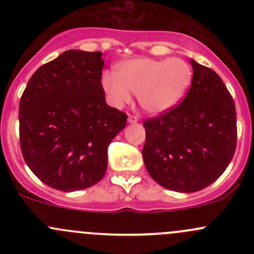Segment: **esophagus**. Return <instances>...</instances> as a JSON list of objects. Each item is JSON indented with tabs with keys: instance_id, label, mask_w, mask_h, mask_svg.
<instances>
[{
	"instance_id": "esophagus-1",
	"label": "esophagus",
	"mask_w": 254,
	"mask_h": 254,
	"mask_svg": "<svg viewBox=\"0 0 254 254\" xmlns=\"http://www.w3.org/2000/svg\"><path fill=\"white\" fill-rule=\"evenodd\" d=\"M127 122H129L130 124H135V123L139 122V118L135 117V115H129V117H127Z\"/></svg>"
}]
</instances>
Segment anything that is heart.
Segmentation results:
<instances>
[{"instance_id":"obj_1","label":"heart","mask_w":254,"mask_h":254,"mask_svg":"<svg viewBox=\"0 0 254 254\" xmlns=\"http://www.w3.org/2000/svg\"><path fill=\"white\" fill-rule=\"evenodd\" d=\"M193 79V71L186 60L140 58L120 64L117 76L106 72L102 87L115 108H122L131 101V93L143 111L161 114L176 107L186 97Z\"/></svg>"}]
</instances>
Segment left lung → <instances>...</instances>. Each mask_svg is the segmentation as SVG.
<instances>
[{
	"instance_id": "obj_1",
	"label": "left lung",
	"mask_w": 254,
	"mask_h": 254,
	"mask_svg": "<svg viewBox=\"0 0 254 254\" xmlns=\"http://www.w3.org/2000/svg\"><path fill=\"white\" fill-rule=\"evenodd\" d=\"M191 86L168 112L143 122L142 158L163 188L193 193L214 183L236 150V108L215 71L190 59Z\"/></svg>"
}]
</instances>
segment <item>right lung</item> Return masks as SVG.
<instances>
[{"mask_svg": "<svg viewBox=\"0 0 254 254\" xmlns=\"http://www.w3.org/2000/svg\"><path fill=\"white\" fill-rule=\"evenodd\" d=\"M101 51L67 50L40 66L19 102L23 158L47 186L89 188L106 175L112 140L127 115L106 103Z\"/></svg>", "mask_w": 254, "mask_h": 254, "instance_id": "add662e5", "label": "right lung"}]
</instances>
